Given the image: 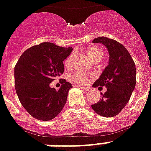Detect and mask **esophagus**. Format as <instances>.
I'll use <instances>...</instances> for the list:
<instances>
[{
    "mask_svg": "<svg viewBox=\"0 0 151 151\" xmlns=\"http://www.w3.org/2000/svg\"><path fill=\"white\" fill-rule=\"evenodd\" d=\"M78 87H79L80 88L83 89L84 91H89V89H90L89 88H87V87H84V86H81V85H78Z\"/></svg>",
    "mask_w": 151,
    "mask_h": 151,
    "instance_id": "1",
    "label": "esophagus"
}]
</instances>
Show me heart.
<instances>
[{"label": "heart", "mask_w": 151, "mask_h": 151, "mask_svg": "<svg viewBox=\"0 0 151 151\" xmlns=\"http://www.w3.org/2000/svg\"><path fill=\"white\" fill-rule=\"evenodd\" d=\"M87 55L89 56V58L91 59V60L92 61L93 63H99V61L101 60V59L103 58V52L101 49L96 47V46H88L85 50ZM72 58H73V55H70L64 61V66L67 68L70 67L71 65ZM70 80L73 82L78 83V84H85L87 82V77L84 74H82L81 73H73L70 74L69 77Z\"/></svg>", "instance_id": "obj_1"}]
</instances>
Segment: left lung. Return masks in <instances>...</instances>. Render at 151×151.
Returning <instances> with one entry per match:
<instances>
[{"label": "left lung", "mask_w": 151, "mask_h": 151, "mask_svg": "<svg viewBox=\"0 0 151 151\" xmlns=\"http://www.w3.org/2000/svg\"><path fill=\"white\" fill-rule=\"evenodd\" d=\"M94 43H101L106 47L109 55V63L93 87L107 88L101 93L99 102L91 105L92 109L104 117L118 115L128 103L136 86V65L128 50L121 43L106 37H99Z\"/></svg>", "instance_id": "1"}]
</instances>
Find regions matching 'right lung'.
Segmentation results:
<instances>
[{"label": "right lung", "instance_id": "1", "mask_svg": "<svg viewBox=\"0 0 151 151\" xmlns=\"http://www.w3.org/2000/svg\"><path fill=\"white\" fill-rule=\"evenodd\" d=\"M72 47L42 42L25 50L14 67V87L19 101L33 118L49 121L58 116L67 101L72 84L61 80L56 90L50 84L64 71L63 61Z\"/></svg>", "mask_w": 151, "mask_h": 151}]
</instances>
